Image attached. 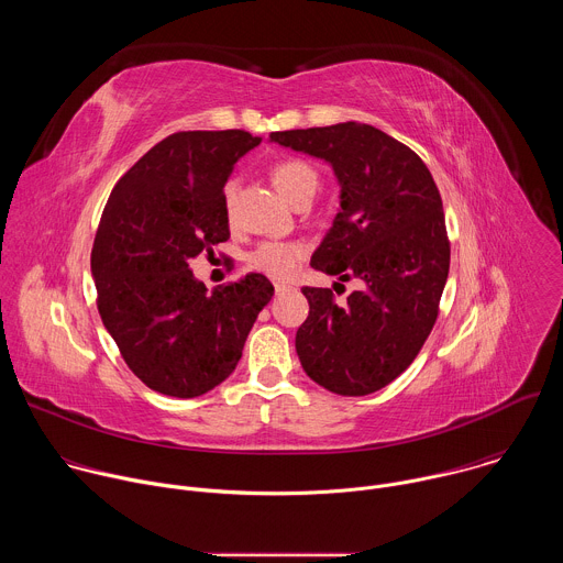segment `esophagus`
Wrapping results in <instances>:
<instances>
[{"label":"esophagus","instance_id":"esophagus-1","mask_svg":"<svg viewBox=\"0 0 563 563\" xmlns=\"http://www.w3.org/2000/svg\"><path fill=\"white\" fill-rule=\"evenodd\" d=\"M291 287L289 285H283V283H276L274 285V291H276V296H280V294H285V291H289Z\"/></svg>","mask_w":563,"mask_h":563}]
</instances>
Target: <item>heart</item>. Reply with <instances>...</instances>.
Wrapping results in <instances>:
<instances>
[{
	"label": "heart",
	"instance_id": "b5f03b06",
	"mask_svg": "<svg viewBox=\"0 0 563 563\" xmlns=\"http://www.w3.org/2000/svg\"><path fill=\"white\" fill-rule=\"evenodd\" d=\"M272 180L276 189L291 202L298 205L307 198H313L318 189V174L302 163L298 157H285L274 163L272 167ZM235 183L229 180L222 189V207L227 218H233V207H235ZM305 245L302 243H283V240H267V243H261L252 254H250V265L272 278L285 280L289 278L300 261L305 258Z\"/></svg>",
	"mask_w": 563,
	"mask_h": 563
}]
</instances>
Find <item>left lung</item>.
<instances>
[{
	"mask_svg": "<svg viewBox=\"0 0 563 563\" xmlns=\"http://www.w3.org/2000/svg\"><path fill=\"white\" fill-rule=\"evenodd\" d=\"M274 142L323 157L341 183V211L311 256L339 276L332 289L302 287L309 316L296 352L311 380L341 396H365L404 374L428 341L450 272L441 194L423 159L369 124L276 131Z\"/></svg>",
	"mask_w": 563,
	"mask_h": 563,
	"instance_id": "left-lung-1",
	"label": "left lung"
}]
</instances>
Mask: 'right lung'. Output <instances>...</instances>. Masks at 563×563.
Segmentation results:
<instances>
[{
  "label": "right lung",
  "mask_w": 563,
  "mask_h": 563,
  "mask_svg": "<svg viewBox=\"0 0 563 563\" xmlns=\"http://www.w3.org/2000/svg\"><path fill=\"white\" fill-rule=\"evenodd\" d=\"M247 131H178L118 180L91 252L98 311L129 369L151 389L194 398L220 385L274 285L263 274L207 291L189 261L227 243L222 187Z\"/></svg>",
  "instance_id": "right-lung-1"
}]
</instances>
